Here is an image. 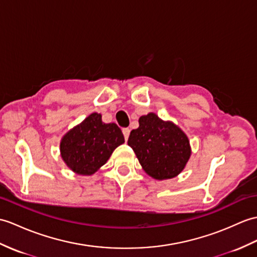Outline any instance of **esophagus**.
Returning <instances> with one entry per match:
<instances>
[{"label": "esophagus", "mask_w": 257, "mask_h": 257, "mask_svg": "<svg viewBox=\"0 0 257 257\" xmlns=\"http://www.w3.org/2000/svg\"><path fill=\"white\" fill-rule=\"evenodd\" d=\"M122 134H123V137H124V140H128V137L130 135V129L129 128H123L122 129Z\"/></svg>", "instance_id": "obj_1"}]
</instances>
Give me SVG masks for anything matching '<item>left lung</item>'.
<instances>
[{"instance_id": "left-lung-1", "label": "left lung", "mask_w": 257, "mask_h": 257, "mask_svg": "<svg viewBox=\"0 0 257 257\" xmlns=\"http://www.w3.org/2000/svg\"><path fill=\"white\" fill-rule=\"evenodd\" d=\"M128 146L133 148L143 170L160 181L180 174L190 157L186 135L153 112L139 118V127L131 130Z\"/></svg>"}]
</instances>
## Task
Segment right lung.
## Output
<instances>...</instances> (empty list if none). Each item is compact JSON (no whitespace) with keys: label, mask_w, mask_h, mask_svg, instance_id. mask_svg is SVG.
Segmentation results:
<instances>
[{"label":"right lung","mask_w":257,"mask_h":257,"mask_svg":"<svg viewBox=\"0 0 257 257\" xmlns=\"http://www.w3.org/2000/svg\"><path fill=\"white\" fill-rule=\"evenodd\" d=\"M124 142L116 123H104L97 112L63 137L61 157L69 168L81 175H91L106 163L112 151Z\"/></svg>","instance_id":"obj_1"}]
</instances>
